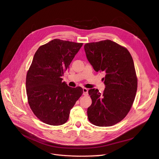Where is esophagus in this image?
<instances>
[{"label": "esophagus", "mask_w": 159, "mask_h": 159, "mask_svg": "<svg viewBox=\"0 0 159 159\" xmlns=\"http://www.w3.org/2000/svg\"><path fill=\"white\" fill-rule=\"evenodd\" d=\"M83 94L85 95V96H87L88 94V89L87 88H84L83 89Z\"/></svg>", "instance_id": "1"}]
</instances>
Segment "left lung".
I'll list each match as a JSON object with an SVG mask.
<instances>
[{
    "label": "left lung",
    "instance_id": "8db88e82",
    "mask_svg": "<svg viewBox=\"0 0 159 159\" xmlns=\"http://www.w3.org/2000/svg\"><path fill=\"white\" fill-rule=\"evenodd\" d=\"M84 49L94 70L105 73L103 93L89 90V120L100 127L113 125L125 117L134 100L137 78L133 58L127 49L111 40L87 43Z\"/></svg>",
    "mask_w": 159,
    "mask_h": 159
}]
</instances>
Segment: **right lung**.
I'll use <instances>...</instances> for the list:
<instances>
[{
    "label": "right lung",
    "instance_id": "1",
    "mask_svg": "<svg viewBox=\"0 0 159 159\" xmlns=\"http://www.w3.org/2000/svg\"><path fill=\"white\" fill-rule=\"evenodd\" d=\"M82 45L55 39L35 52L26 75V94L34 114L45 124L66 123L71 109L83 94L81 87L72 88L62 81L64 72Z\"/></svg>",
    "mask_w": 159,
    "mask_h": 159
}]
</instances>
